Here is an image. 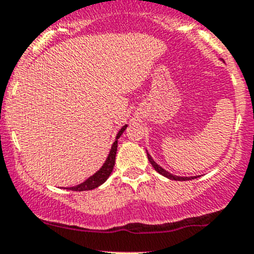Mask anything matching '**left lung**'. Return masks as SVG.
Returning <instances> with one entry per match:
<instances>
[{
	"label": "left lung",
	"mask_w": 254,
	"mask_h": 254,
	"mask_svg": "<svg viewBox=\"0 0 254 254\" xmlns=\"http://www.w3.org/2000/svg\"><path fill=\"white\" fill-rule=\"evenodd\" d=\"M146 153H147V157H148V161H150V163L152 165V167L155 168L156 171H157L160 175H162L163 177H166V178L168 179H172V181H189V179H195L198 178V176H194V177H181V176H176V175H172V173H170L168 171H166L165 168L161 167L160 165H157V163L153 161V158L151 157L150 153L147 152V150H146Z\"/></svg>",
	"instance_id": "obj_1"
}]
</instances>
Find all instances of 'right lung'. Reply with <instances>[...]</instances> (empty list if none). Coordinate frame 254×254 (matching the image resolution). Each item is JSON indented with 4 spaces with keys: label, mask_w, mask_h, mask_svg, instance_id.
Wrapping results in <instances>:
<instances>
[{
    "label": "right lung",
    "mask_w": 254,
    "mask_h": 254,
    "mask_svg": "<svg viewBox=\"0 0 254 254\" xmlns=\"http://www.w3.org/2000/svg\"><path fill=\"white\" fill-rule=\"evenodd\" d=\"M127 127V124H125L122 129L118 131L117 136H115V141L113 142L111 151L108 153V157L107 160L104 161L103 166L94 173L93 176H91L89 178H87L86 181L82 182V183L77 184V186L73 187H68V190H73V191H83V190H92V189L97 188V187L102 186L104 182L108 179V177L111 176V173L113 172V168H114L115 165V156H117V150H118V139L122 136L123 132L125 131V129Z\"/></svg>",
    "instance_id": "add662e5"
}]
</instances>
